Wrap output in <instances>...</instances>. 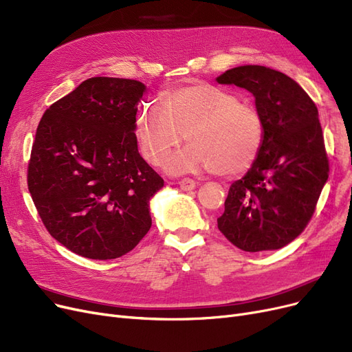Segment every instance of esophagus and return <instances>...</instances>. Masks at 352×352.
Segmentation results:
<instances>
[{
    "label": "esophagus",
    "mask_w": 352,
    "mask_h": 352,
    "mask_svg": "<svg viewBox=\"0 0 352 352\" xmlns=\"http://www.w3.org/2000/svg\"><path fill=\"white\" fill-rule=\"evenodd\" d=\"M179 186L183 189V190H193L196 188V182L193 179H189V177H185L179 180Z\"/></svg>",
    "instance_id": "1"
}]
</instances>
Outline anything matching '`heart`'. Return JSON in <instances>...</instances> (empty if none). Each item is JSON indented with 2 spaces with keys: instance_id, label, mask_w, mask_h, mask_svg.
Returning a JSON list of instances; mask_svg holds the SVG:
<instances>
[{
  "instance_id": "b5f03b06",
  "label": "heart",
  "mask_w": 352,
  "mask_h": 352,
  "mask_svg": "<svg viewBox=\"0 0 352 352\" xmlns=\"http://www.w3.org/2000/svg\"><path fill=\"white\" fill-rule=\"evenodd\" d=\"M143 155L156 164L172 155L186 136L190 142L167 162L172 172L213 170L219 176L245 173L265 140L261 111L223 87L186 82L157 97V109H143L136 120Z\"/></svg>"
}]
</instances>
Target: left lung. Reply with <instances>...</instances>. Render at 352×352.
Here are the masks:
<instances>
[{
	"label": "left lung",
	"mask_w": 352,
	"mask_h": 352,
	"mask_svg": "<svg viewBox=\"0 0 352 352\" xmlns=\"http://www.w3.org/2000/svg\"><path fill=\"white\" fill-rule=\"evenodd\" d=\"M252 93L265 122L261 153L232 183L217 228L246 252L279 249L305 229L328 180L318 109L295 80L263 65H239L216 77Z\"/></svg>",
	"instance_id": "8db88e82"
}]
</instances>
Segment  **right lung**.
<instances>
[{"label":"right lung","mask_w":352,"mask_h":352,"mask_svg":"<svg viewBox=\"0 0 352 352\" xmlns=\"http://www.w3.org/2000/svg\"><path fill=\"white\" fill-rule=\"evenodd\" d=\"M138 80L93 77L43 114L28 190L47 230L72 252L116 259L152 226L150 199L163 179L140 156Z\"/></svg>","instance_id":"add662e5"}]
</instances>
